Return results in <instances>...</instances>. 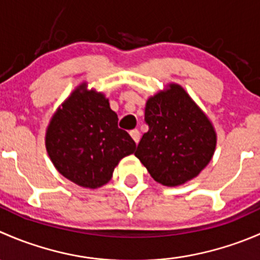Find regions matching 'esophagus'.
<instances>
[{"label":"esophagus","instance_id":"esophagus-1","mask_svg":"<svg viewBox=\"0 0 260 260\" xmlns=\"http://www.w3.org/2000/svg\"><path fill=\"white\" fill-rule=\"evenodd\" d=\"M129 135H131V137L133 138V141H135L136 143L140 142V138H141L140 131H138V129H132V131H131V132H129Z\"/></svg>","mask_w":260,"mask_h":260}]
</instances>
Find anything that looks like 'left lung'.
Masks as SVG:
<instances>
[{
	"label": "left lung",
	"instance_id": "8db88e82",
	"mask_svg": "<svg viewBox=\"0 0 260 260\" xmlns=\"http://www.w3.org/2000/svg\"><path fill=\"white\" fill-rule=\"evenodd\" d=\"M142 136L135 156L152 179L179 186L198 176L211 161L216 132L210 119L179 84L149 96Z\"/></svg>",
	"mask_w": 260,
	"mask_h": 260
}]
</instances>
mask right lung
<instances>
[{"mask_svg": "<svg viewBox=\"0 0 260 260\" xmlns=\"http://www.w3.org/2000/svg\"><path fill=\"white\" fill-rule=\"evenodd\" d=\"M55 169L81 187L98 188L112 179L118 162L136 143L118 128V115L103 93L80 84L57 108L45 136Z\"/></svg>", "mask_w": 260, "mask_h": 260, "instance_id": "1", "label": "right lung"}]
</instances>
